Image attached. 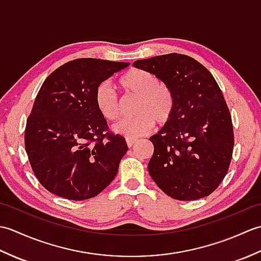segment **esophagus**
Returning <instances> with one entry per match:
<instances>
[{
  "mask_svg": "<svg viewBox=\"0 0 261 261\" xmlns=\"http://www.w3.org/2000/svg\"><path fill=\"white\" fill-rule=\"evenodd\" d=\"M125 141H126V145H127V147H132L135 145V143L137 142V140H135V139H125Z\"/></svg>",
  "mask_w": 261,
  "mask_h": 261,
  "instance_id": "34e87169",
  "label": "esophagus"
}]
</instances>
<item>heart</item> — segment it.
<instances>
[{
	"mask_svg": "<svg viewBox=\"0 0 261 261\" xmlns=\"http://www.w3.org/2000/svg\"><path fill=\"white\" fill-rule=\"evenodd\" d=\"M120 86L126 95L138 97L134 119L122 120L112 127L116 135L137 139L150 134L154 122L167 124L175 111L173 90L160 82L157 75L140 68H132L121 76ZM95 105L104 119L115 121L121 115V104L116 93L108 83L99 84L94 94Z\"/></svg>",
	"mask_w": 261,
	"mask_h": 261,
	"instance_id": "heart-1",
	"label": "heart"
}]
</instances>
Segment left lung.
Listing matches in <instances>:
<instances>
[{
	"mask_svg": "<svg viewBox=\"0 0 261 261\" xmlns=\"http://www.w3.org/2000/svg\"><path fill=\"white\" fill-rule=\"evenodd\" d=\"M175 94L173 118L150 138L148 170L157 186L178 201L208 196L223 180L234 146L228 105L213 75L197 60L168 54L136 60Z\"/></svg>",
	"mask_w": 261,
	"mask_h": 261,
	"instance_id": "left-lung-1",
	"label": "left lung"
}]
</instances>
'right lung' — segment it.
I'll use <instances>...</instances> for the list:
<instances>
[{"label": "right lung", "mask_w": 261, "mask_h": 261, "mask_svg": "<svg viewBox=\"0 0 261 261\" xmlns=\"http://www.w3.org/2000/svg\"><path fill=\"white\" fill-rule=\"evenodd\" d=\"M130 63L79 58L60 66L39 90L24 131L25 151L40 184L84 201L108 187L127 151L95 105L96 87Z\"/></svg>", "instance_id": "add662e5"}]
</instances>
